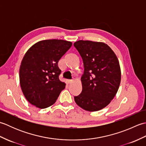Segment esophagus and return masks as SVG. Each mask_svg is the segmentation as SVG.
<instances>
[{
    "instance_id": "esophagus-1",
    "label": "esophagus",
    "mask_w": 146,
    "mask_h": 146,
    "mask_svg": "<svg viewBox=\"0 0 146 146\" xmlns=\"http://www.w3.org/2000/svg\"><path fill=\"white\" fill-rule=\"evenodd\" d=\"M73 82V80H67V83L68 84H71V83H72Z\"/></svg>"
}]
</instances>
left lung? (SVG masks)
Instances as JSON below:
<instances>
[{"instance_id": "1", "label": "left lung", "mask_w": 146, "mask_h": 146, "mask_svg": "<svg viewBox=\"0 0 146 146\" xmlns=\"http://www.w3.org/2000/svg\"><path fill=\"white\" fill-rule=\"evenodd\" d=\"M73 45L84 66L81 78L82 91L74 99L85 110H100L110 103L119 88V60L112 49L104 42L80 40Z\"/></svg>"}]
</instances>
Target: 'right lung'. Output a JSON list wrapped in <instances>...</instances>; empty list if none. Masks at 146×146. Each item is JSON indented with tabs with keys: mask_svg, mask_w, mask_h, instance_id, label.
Here are the masks:
<instances>
[{
	"mask_svg": "<svg viewBox=\"0 0 146 146\" xmlns=\"http://www.w3.org/2000/svg\"><path fill=\"white\" fill-rule=\"evenodd\" d=\"M72 42L48 39L36 42L26 52L19 70L20 85L27 100L39 108L54 104L64 89L58 61Z\"/></svg>",
	"mask_w": 146,
	"mask_h": 146,
	"instance_id": "1",
	"label": "right lung"
}]
</instances>
